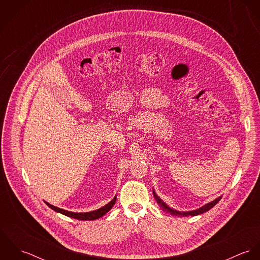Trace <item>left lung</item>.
Here are the masks:
<instances>
[{
    "label": "left lung",
    "mask_w": 260,
    "mask_h": 260,
    "mask_svg": "<svg viewBox=\"0 0 260 260\" xmlns=\"http://www.w3.org/2000/svg\"><path fill=\"white\" fill-rule=\"evenodd\" d=\"M153 195H154V198L157 201V203L160 205V207H162V209L164 211H166L167 213H170L171 215H174V216H183V217L184 216H196V215L202 214V213L210 210L214 205H216L219 202V200L222 197V196H219L218 198L214 199L213 201H211V202H209V203H207V204H205V205H203L200 208L195 209V210H191V211H178V210H176L174 208L169 207L162 199H160V197H158V195L155 193V190H153Z\"/></svg>",
    "instance_id": "1"
}]
</instances>
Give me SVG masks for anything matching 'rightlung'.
I'll list each match as a JSON object with an SVG mask.
<instances>
[{
	"mask_svg": "<svg viewBox=\"0 0 260 260\" xmlns=\"http://www.w3.org/2000/svg\"><path fill=\"white\" fill-rule=\"evenodd\" d=\"M116 202V196L112 199L111 201L106 204L105 206L97 209V210H94V211H90V212H72V211H68V210H64V209H61L59 207H56L50 203H48L47 201H45V203L51 208L53 209L54 211L56 212H59L63 215H66L68 217H71V218H75V219H78V220H95V219H98L100 217H102L103 215H105L108 211L111 210L112 207L114 206Z\"/></svg>",
	"mask_w": 260,
	"mask_h": 260,
	"instance_id": "add662e5",
	"label": "right lung"
}]
</instances>
